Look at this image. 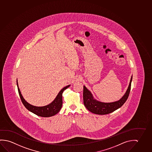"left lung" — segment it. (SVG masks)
<instances>
[{
	"mask_svg": "<svg viewBox=\"0 0 152 152\" xmlns=\"http://www.w3.org/2000/svg\"><path fill=\"white\" fill-rule=\"evenodd\" d=\"M132 78L133 75H132L127 89L121 98L118 101L111 102H103L97 100L93 96L91 91L84 86L83 98L84 106L89 111L98 115H106L115 111L121 108L127 100L130 92Z\"/></svg>",
	"mask_w": 152,
	"mask_h": 152,
	"instance_id": "obj_1",
	"label": "left lung"
}]
</instances>
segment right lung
Instances as JSON below:
<instances>
[{
	"label": "right lung",
	"instance_id": "right-lung-1",
	"mask_svg": "<svg viewBox=\"0 0 152 152\" xmlns=\"http://www.w3.org/2000/svg\"><path fill=\"white\" fill-rule=\"evenodd\" d=\"M17 86L19 96L22 100V103L24 105L27 109H28L29 111L34 113L37 116L43 117H50L56 115V114H57L59 111H60L61 109L62 106L63 92L65 89H66L70 87V84L64 87L60 91L58 92L55 99L51 102V104H48L46 106H42V107L33 106L29 104L28 102H27L21 94V92L20 91L19 87H18L17 79Z\"/></svg>",
	"mask_w": 152,
	"mask_h": 152
}]
</instances>
